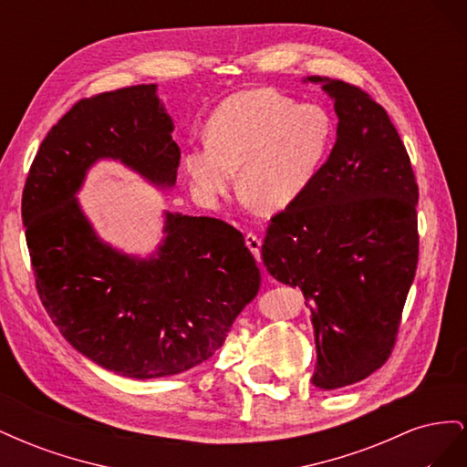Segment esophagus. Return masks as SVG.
Returning a JSON list of instances; mask_svg holds the SVG:
<instances>
[{
	"instance_id": "esophagus-1",
	"label": "esophagus",
	"mask_w": 467,
	"mask_h": 467,
	"mask_svg": "<svg viewBox=\"0 0 467 467\" xmlns=\"http://www.w3.org/2000/svg\"><path fill=\"white\" fill-rule=\"evenodd\" d=\"M245 245L249 247V251L253 253V255L259 257L261 255V237H257L255 234H247L245 235Z\"/></svg>"
}]
</instances>
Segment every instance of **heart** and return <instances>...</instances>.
<instances>
[{
	"instance_id": "heart-1",
	"label": "heart",
	"mask_w": 467,
	"mask_h": 467,
	"mask_svg": "<svg viewBox=\"0 0 467 467\" xmlns=\"http://www.w3.org/2000/svg\"><path fill=\"white\" fill-rule=\"evenodd\" d=\"M335 140L331 112L300 105L273 89L230 95L206 124V144L192 146L185 169L202 196L232 187L265 214L294 204L312 185Z\"/></svg>"
}]
</instances>
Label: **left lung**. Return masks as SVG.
Returning a JSON list of instances; mask_svg holds the SVG:
<instances>
[{"label":"left lung","instance_id":"1","mask_svg":"<svg viewBox=\"0 0 467 467\" xmlns=\"http://www.w3.org/2000/svg\"><path fill=\"white\" fill-rule=\"evenodd\" d=\"M335 101L337 142L312 185L271 218L263 263L312 307L314 386L337 389L386 364L419 259V187L386 109L357 86L309 76Z\"/></svg>","mask_w":467,"mask_h":467}]
</instances>
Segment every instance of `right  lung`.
Wrapping results in <instances>:
<instances>
[{"mask_svg":"<svg viewBox=\"0 0 467 467\" xmlns=\"http://www.w3.org/2000/svg\"><path fill=\"white\" fill-rule=\"evenodd\" d=\"M153 83L81 99L42 140L23 189L36 290L50 319L83 357L136 379L185 372L223 345L255 298L261 271L234 225L165 214L150 259L97 237L76 192L99 160H119L173 187L181 150Z\"/></svg>","mask_w":467,"mask_h":467,"instance_id":"add662e5","label":"right lung"}]
</instances>
